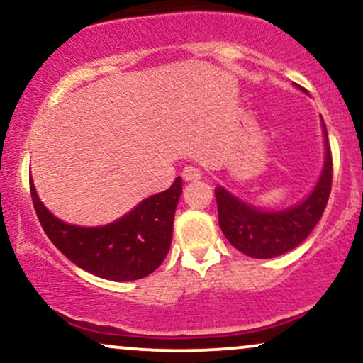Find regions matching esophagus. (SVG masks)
Instances as JSON below:
<instances>
[{"mask_svg": "<svg viewBox=\"0 0 363 363\" xmlns=\"http://www.w3.org/2000/svg\"><path fill=\"white\" fill-rule=\"evenodd\" d=\"M182 179H184L186 182L198 181V179H201V170L196 167H186L182 170Z\"/></svg>", "mask_w": 363, "mask_h": 363, "instance_id": "obj_1", "label": "esophagus"}]
</instances>
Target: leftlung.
Instances as JSON below:
<instances>
[{
    "label": "left lung",
    "instance_id": "8db88e82",
    "mask_svg": "<svg viewBox=\"0 0 363 363\" xmlns=\"http://www.w3.org/2000/svg\"><path fill=\"white\" fill-rule=\"evenodd\" d=\"M297 89L301 86L297 85ZM320 126L324 136L323 170L314 189L297 205L283 210H264L237 198L223 186L215 187L220 228L237 251L256 259H269L295 249L314 230L328 205L333 179L331 150L323 118Z\"/></svg>",
    "mask_w": 363,
    "mask_h": 363
}]
</instances>
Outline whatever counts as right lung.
<instances>
[{
  "label": "right lung",
  "instance_id": "add662e5",
  "mask_svg": "<svg viewBox=\"0 0 363 363\" xmlns=\"http://www.w3.org/2000/svg\"><path fill=\"white\" fill-rule=\"evenodd\" d=\"M181 193L182 179L177 177L167 191L148 196L114 222L80 227L54 216L39 199L30 179L32 201L45 235L82 269L112 281L140 280L164 262Z\"/></svg>",
  "mask_w": 363,
  "mask_h": 363
}]
</instances>
